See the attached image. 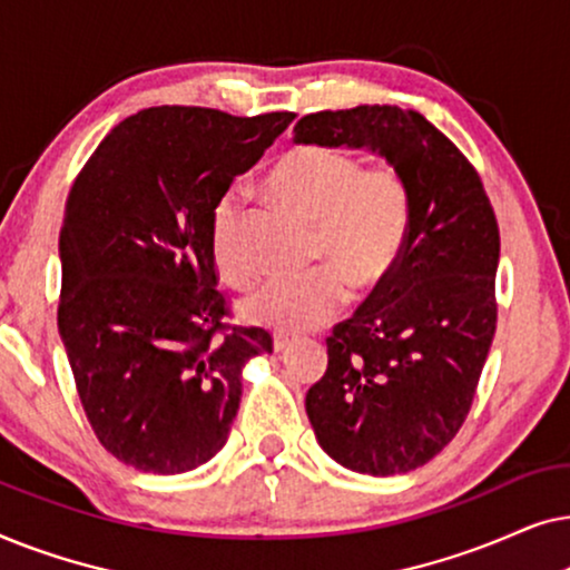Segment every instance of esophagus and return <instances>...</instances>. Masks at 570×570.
Instances as JSON below:
<instances>
[{
    "label": "esophagus",
    "instance_id": "obj_1",
    "mask_svg": "<svg viewBox=\"0 0 570 570\" xmlns=\"http://www.w3.org/2000/svg\"><path fill=\"white\" fill-rule=\"evenodd\" d=\"M272 345H275L277 353H283V350H287V347L293 345V337H291V334L277 332V334H275V340H272Z\"/></svg>",
    "mask_w": 570,
    "mask_h": 570
}]
</instances>
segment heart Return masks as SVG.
<instances>
[{"instance_id": "heart-1", "label": "heart", "mask_w": 570, "mask_h": 570, "mask_svg": "<svg viewBox=\"0 0 570 570\" xmlns=\"http://www.w3.org/2000/svg\"><path fill=\"white\" fill-rule=\"evenodd\" d=\"M267 191L314 223V262L326 267L267 279L244 301L248 322L279 332L314 330L345 306V282L357 293L376 291L400 264L412 220L410 186L400 168L389 163L361 168V160L340 147L301 145L275 160ZM240 194L228 191L209 217L215 264L233 285L256 277V262L240 238Z\"/></svg>"}]
</instances>
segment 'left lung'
Here are the masks:
<instances>
[{
    "label": "left lung",
    "instance_id": "8db88e82",
    "mask_svg": "<svg viewBox=\"0 0 570 570\" xmlns=\"http://www.w3.org/2000/svg\"><path fill=\"white\" fill-rule=\"evenodd\" d=\"M295 145L355 147L407 178L412 220L392 275L326 337L308 389L316 441L353 472H412L439 454L472 407L495 334V213L478 170L423 114L357 106L308 114Z\"/></svg>",
    "mask_w": 570,
    "mask_h": 570
}]
</instances>
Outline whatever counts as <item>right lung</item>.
I'll list each match as a JSON object with an SVG mask.
<instances>
[{
	"instance_id": "obj_1",
	"label": "right lung",
	"mask_w": 570,
	"mask_h": 570,
	"mask_svg": "<svg viewBox=\"0 0 570 570\" xmlns=\"http://www.w3.org/2000/svg\"><path fill=\"white\" fill-rule=\"evenodd\" d=\"M295 119L145 108L106 135L69 191L59 233V334L106 451L181 474L225 446L240 371L272 353L262 326H230L209 217Z\"/></svg>"
}]
</instances>
